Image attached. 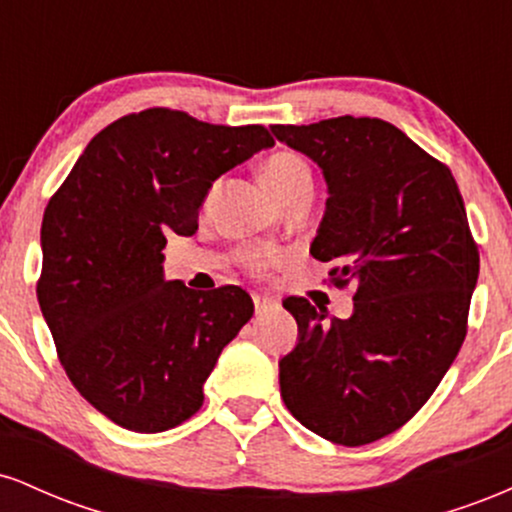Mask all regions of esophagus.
Listing matches in <instances>:
<instances>
[{"mask_svg":"<svg viewBox=\"0 0 512 512\" xmlns=\"http://www.w3.org/2000/svg\"><path fill=\"white\" fill-rule=\"evenodd\" d=\"M252 301H255V310H257V315H262V313H269V310H274L276 303L274 298H269V296H260V293H255V296H252Z\"/></svg>","mask_w":512,"mask_h":512,"instance_id":"esophagus-1","label":"esophagus"}]
</instances>
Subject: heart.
<instances>
[{
  "label": "heart",
  "instance_id": "heart-1",
  "mask_svg": "<svg viewBox=\"0 0 512 512\" xmlns=\"http://www.w3.org/2000/svg\"><path fill=\"white\" fill-rule=\"evenodd\" d=\"M262 180L276 202L284 204L286 199L301 195V192L315 190L313 170L301 154L293 151H276L264 161ZM240 262L255 274H264L269 267L279 262V252L272 248H243L240 250Z\"/></svg>",
  "mask_w": 512,
  "mask_h": 512
}]
</instances>
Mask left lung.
Masks as SVG:
<instances>
[{"label":"left lung","mask_w":512,"mask_h":512,"mask_svg":"<svg viewBox=\"0 0 512 512\" xmlns=\"http://www.w3.org/2000/svg\"><path fill=\"white\" fill-rule=\"evenodd\" d=\"M325 173L330 197L310 255L354 286L332 322L291 296L298 344L279 361L286 409L332 443H373L416 414L467 337L479 248L450 168L378 117L272 125Z\"/></svg>","instance_id":"obj_1"}]
</instances>
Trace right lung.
I'll return each mask as SVG.
<instances>
[{
    "mask_svg": "<svg viewBox=\"0 0 512 512\" xmlns=\"http://www.w3.org/2000/svg\"><path fill=\"white\" fill-rule=\"evenodd\" d=\"M267 127L170 108L110 122L45 207L40 310L72 385L137 433L195 416L223 346L255 313L240 286L163 279L166 233L192 236L211 182L272 146Z\"/></svg>",
    "mask_w": 512,
    "mask_h": 512,
    "instance_id": "add662e5",
    "label": "right lung"
}]
</instances>
